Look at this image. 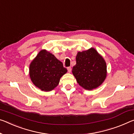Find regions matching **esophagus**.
Listing matches in <instances>:
<instances>
[{
  "mask_svg": "<svg viewBox=\"0 0 134 134\" xmlns=\"http://www.w3.org/2000/svg\"><path fill=\"white\" fill-rule=\"evenodd\" d=\"M67 70H68V71L69 72V73H70L71 71V67H67Z\"/></svg>",
  "mask_w": 134,
  "mask_h": 134,
  "instance_id": "esophagus-1",
  "label": "esophagus"
}]
</instances>
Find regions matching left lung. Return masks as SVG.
<instances>
[{
	"label": "left lung",
	"mask_w": 134,
	"mask_h": 134,
	"mask_svg": "<svg viewBox=\"0 0 134 134\" xmlns=\"http://www.w3.org/2000/svg\"><path fill=\"white\" fill-rule=\"evenodd\" d=\"M72 73L80 86L92 90L100 86L107 76L106 63L94 48L78 52Z\"/></svg>",
	"instance_id": "obj_1"
}]
</instances>
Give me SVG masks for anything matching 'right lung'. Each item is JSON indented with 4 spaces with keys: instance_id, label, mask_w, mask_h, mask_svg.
<instances>
[{
    "instance_id": "obj_1",
    "label": "right lung",
    "mask_w": 134,
    "mask_h": 134,
    "mask_svg": "<svg viewBox=\"0 0 134 134\" xmlns=\"http://www.w3.org/2000/svg\"><path fill=\"white\" fill-rule=\"evenodd\" d=\"M67 70L54 55L41 50L30 64L29 75L35 85L42 91H51L58 86Z\"/></svg>"
}]
</instances>
